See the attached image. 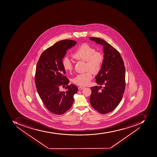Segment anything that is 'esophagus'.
Wrapping results in <instances>:
<instances>
[{"label": "esophagus", "instance_id": "obj_1", "mask_svg": "<svg viewBox=\"0 0 157 157\" xmlns=\"http://www.w3.org/2000/svg\"><path fill=\"white\" fill-rule=\"evenodd\" d=\"M83 89H84V87H78V89L79 90H82Z\"/></svg>", "mask_w": 157, "mask_h": 157}]
</instances>
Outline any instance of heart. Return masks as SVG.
Returning a JSON list of instances; mask_svg holds the SVG:
<instances>
[{"mask_svg": "<svg viewBox=\"0 0 157 157\" xmlns=\"http://www.w3.org/2000/svg\"><path fill=\"white\" fill-rule=\"evenodd\" d=\"M72 56L75 59L86 62L87 70H91L94 74H97L101 70L104 61V56L101 52H95V49L87 44L80 45ZM62 64L66 72L72 71L73 64L68 57L63 59ZM90 71L77 75L73 78V82L79 86H86L88 84L92 78V73Z\"/></svg>", "mask_w": 157, "mask_h": 157, "instance_id": "heart-1", "label": "heart"}]
</instances>
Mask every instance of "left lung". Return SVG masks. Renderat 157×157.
<instances>
[{
  "label": "left lung",
  "instance_id": "obj_1",
  "mask_svg": "<svg viewBox=\"0 0 157 157\" xmlns=\"http://www.w3.org/2000/svg\"><path fill=\"white\" fill-rule=\"evenodd\" d=\"M91 40L103 46L104 59L102 67L95 77L97 83L104 87H92L90 102L101 114L109 113L115 109L122 99L125 89V67L120 53L104 40L90 37Z\"/></svg>",
  "mask_w": 157,
  "mask_h": 157
}]
</instances>
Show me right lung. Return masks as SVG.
<instances>
[{
  "label": "right lung",
  "instance_id": "1",
  "mask_svg": "<svg viewBox=\"0 0 157 157\" xmlns=\"http://www.w3.org/2000/svg\"><path fill=\"white\" fill-rule=\"evenodd\" d=\"M76 44V41L71 40L58 41L42 53L37 64L35 82L37 92L46 108L56 115L64 113L70 109L74 95L78 91L75 85H68L69 80L65 75L62 64L67 50ZM61 85H67L66 92L59 91Z\"/></svg>",
  "mask_w": 157,
  "mask_h": 157
}]
</instances>
